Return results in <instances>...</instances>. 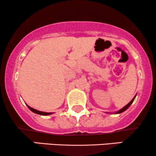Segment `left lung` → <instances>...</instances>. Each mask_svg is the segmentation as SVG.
<instances>
[{"mask_svg":"<svg viewBox=\"0 0 156 156\" xmlns=\"http://www.w3.org/2000/svg\"><path fill=\"white\" fill-rule=\"evenodd\" d=\"M135 98H136V96H135V97H134V98H133V100H132V101H130V103H128V105H125V106L124 107V108H122V109H121V110H119V112H117V114H120V113H122V112H125V110H126V109H127V108H129V106H130V105H131V103H133V101H134V99H135Z\"/></svg>","mask_w":156,"mask_h":156,"instance_id":"obj_1","label":"left lung"}]
</instances>
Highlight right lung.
<instances>
[{"mask_svg":"<svg viewBox=\"0 0 156 156\" xmlns=\"http://www.w3.org/2000/svg\"><path fill=\"white\" fill-rule=\"evenodd\" d=\"M28 108L30 109V110L31 111V112H33L34 113H35V114H40V115H50V114H51L52 113H47V112H39V111H37L36 110V109L31 108V107L28 106Z\"/></svg>","mask_w":156,"mask_h":156,"instance_id":"right-lung-1","label":"right lung"}]
</instances>
